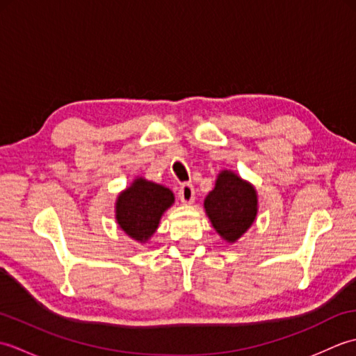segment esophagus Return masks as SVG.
<instances>
[{"instance_id":"esophagus-1","label":"esophagus","mask_w":356,"mask_h":356,"mask_svg":"<svg viewBox=\"0 0 356 356\" xmlns=\"http://www.w3.org/2000/svg\"><path fill=\"white\" fill-rule=\"evenodd\" d=\"M194 186L191 184H184L180 185V190H179V197L182 200V203L188 205V203H193L194 202Z\"/></svg>"}]
</instances>
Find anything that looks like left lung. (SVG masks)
<instances>
[{
  "label": "left lung",
  "instance_id": "obj_1",
  "mask_svg": "<svg viewBox=\"0 0 356 356\" xmlns=\"http://www.w3.org/2000/svg\"><path fill=\"white\" fill-rule=\"evenodd\" d=\"M205 209L216 231L228 241L240 238L257 216V194L252 185L237 174L222 171L216 188L205 199Z\"/></svg>",
  "mask_w": 356,
  "mask_h": 356
}]
</instances>
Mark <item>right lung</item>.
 I'll return each instance as SVG.
<instances>
[{
  "label": "right lung",
  "mask_w": 356,
  "mask_h": 356,
  "mask_svg": "<svg viewBox=\"0 0 356 356\" xmlns=\"http://www.w3.org/2000/svg\"><path fill=\"white\" fill-rule=\"evenodd\" d=\"M174 202L172 193L162 185L136 179L116 202V220L128 236L145 241L153 236L165 209Z\"/></svg>",
  "instance_id": "obj_1"
}]
</instances>
